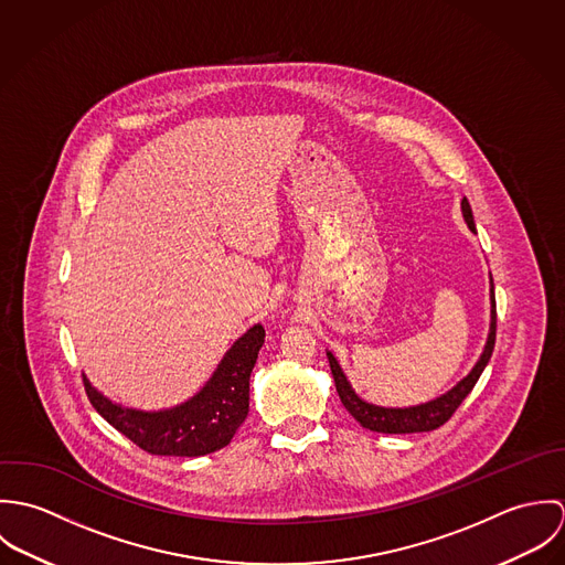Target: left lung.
<instances>
[{
  "mask_svg": "<svg viewBox=\"0 0 565 565\" xmlns=\"http://www.w3.org/2000/svg\"><path fill=\"white\" fill-rule=\"evenodd\" d=\"M461 211H463V220L468 222V228L472 233H477V226H475V215H472V206L470 202L463 198L461 202ZM491 289V323H489V334H487V343H484L483 354L481 359L477 361V365L472 367V372L459 381L448 394L430 401V403L417 404V406H406V408H390V406H376V404L365 403L361 401L354 390L350 387L345 374L341 372L337 359L332 356V352H326L328 354V363H330V372H332V379H334V387H337V394L341 398L343 406L348 408V413L363 426V428H370L374 433H426V430H435L439 428L441 424H446L452 413L459 408V404L466 401V396L475 390L477 381L481 379L483 374L484 365L489 363L491 359V352H493V343H495V296H493V280L489 282Z\"/></svg>",
  "mask_w": 565,
  "mask_h": 565,
  "instance_id": "obj_1",
  "label": "left lung"
}]
</instances>
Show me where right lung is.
<instances>
[{
    "label": "right lung",
    "mask_w": 565,
    "mask_h": 565,
    "mask_svg": "<svg viewBox=\"0 0 565 565\" xmlns=\"http://www.w3.org/2000/svg\"><path fill=\"white\" fill-rule=\"evenodd\" d=\"M265 341L254 323L224 354L211 381L186 403L164 411H139L108 401L84 376L95 411L141 450L161 457H202L231 444L249 408V374Z\"/></svg>",
    "instance_id": "right-lung-1"
}]
</instances>
